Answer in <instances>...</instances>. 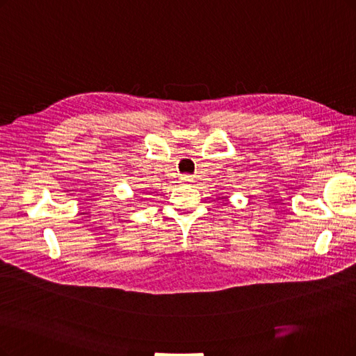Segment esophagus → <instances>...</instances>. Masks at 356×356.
I'll use <instances>...</instances> for the list:
<instances>
[{
  "instance_id": "1",
  "label": "esophagus",
  "mask_w": 356,
  "mask_h": 356,
  "mask_svg": "<svg viewBox=\"0 0 356 356\" xmlns=\"http://www.w3.org/2000/svg\"><path fill=\"white\" fill-rule=\"evenodd\" d=\"M193 179L191 177V176H185V177H183V181H192Z\"/></svg>"
}]
</instances>
